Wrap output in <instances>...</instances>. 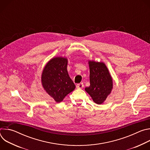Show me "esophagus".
<instances>
[{
  "mask_svg": "<svg viewBox=\"0 0 150 150\" xmlns=\"http://www.w3.org/2000/svg\"><path fill=\"white\" fill-rule=\"evenodd\" d=\"M76 88L78 89H81L83 87V83H79L76 85Z\"/></svg>",
  "mask_w": 150,
  "mask_h": 150,
  "instance_id": "1",
  "label": "esophagus"
}]
</instances>
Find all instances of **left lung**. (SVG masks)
Returning a JSON list of instances; mask_svg holds the SVG:
<instances>
[{
  "label": "left lung",
  "instance_id": "8db88e82",
  "mask_svg": "<svg viewBox=\"0 0 150 150\" xmlns=\"http://www.w3.org/2000/svg\"><path fill=\"white\" fill-rule=\"evenodd\" d=\"M90 85L85 88L93 101L100 104L111 93L113 81L108 69L103 62L89 61Z\"/></svg>",
  "mask_w": 150,
  "mask_h": 150
}]
</instances>
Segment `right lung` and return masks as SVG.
I'll return each instance as SVG.
<instances>
[{
    "label": "right lung",
    "instance_id": "right-lung-1",
    "mask_svg": "<svg viewBox=\"0 0 150 150\" xmlns=\"http://www.w3.org/2000/svg\"><path fill=\"white\" fill-rule=\"evenodd\" d=\"M67 65V58L57 57L51 59L42 71V86L56 102L62 101L75 88L74 83L68 75Z\"/></svg>",
    "mask_w": 150,
    "mask_h": 150
}]
</instances>
